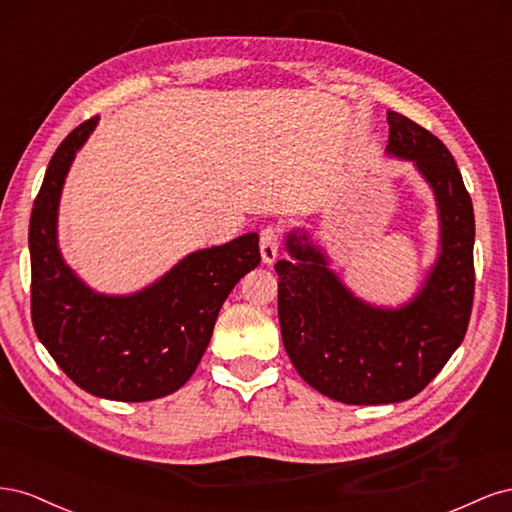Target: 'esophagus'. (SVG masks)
I'll use <instances>...</instances> for the list:
<instances>
[{"instance_id": "34e87169", "label": "esophagus", "mask_w": 512, "mask_h": 512, "mask_svg": "<svg viewBox=\"0 0 512 512\" xmlns=\"http://www.w3.org/2000/svg\"><path fill=\"white\" fill-rule=\"evenodd\" d=\"M280 239H282V228L269 224L260 230V256L262 260L271 265L277 258V252H280Z\"/></svg>"}]
</instances>
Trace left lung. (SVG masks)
Here are the masks:
<instances>
[{"label":"left lung","instance_id":"1","mask_svg":"<svg viewBox=\"0 0 512 512\" xmlns=\"http://www.w3.org/2000/svg\"><path fill=\"white\" fill-rule=\"evenodd\" d=\"M389 153L414 160L436 192L442 254L418 297L401 309L354 299L309 245L288 237L294 260H277V316L299 376L350 406L397 404L440 374L468 331L474 301V209L459 168L438 136L389 113Z\"/></svg>","mask_w":512,"mask_h":512}]
</instances>
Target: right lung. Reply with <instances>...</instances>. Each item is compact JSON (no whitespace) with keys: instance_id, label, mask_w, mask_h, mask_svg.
<instances>
[{"instance_id":"1","label":"right lung","mask_w":512,"mask_h":512,"mask_svg":"<svg viewBox=\"0 0 512 512\" xmlns=\"http://www.w3.org/2000/svg\"><path fill=\"white\" fill-rule=\"evenodd\" d=\"M98 115L74 128L46 168L29 220L32 322L64 374L87 393L115 401H149L190 380L209 346L230 290L258 267L250 232L183 258L158 284L132 297L91 292L57 250V205L74 153Z\"/></svg>"}]
</instances>
